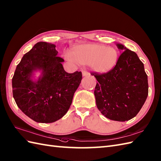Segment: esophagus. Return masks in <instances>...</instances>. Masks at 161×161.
I'll return each instance as SVG.
<instances>
[{"label":"esophagus","mask_w":161,"mask_h":161,"mask_svg":"<svg viewBox=\"0 0 161 161\" xmlns=\"http://www.w3.org/2000/svg\"><path fill=\"white\" fill-rule=\"evenodd\" d=\"M89 73L87 72V71H83L82 72V75H83V76H88L89 75Z\"/></svg>","instance_id":"obj_1"}]
</instances>
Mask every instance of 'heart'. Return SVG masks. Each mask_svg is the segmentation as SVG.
<instances>
[{
  "mask_svg": "<svg viewBox=\"0 0 161 161\" xmlns=\"http://www.w3.org/2000/svg\"><path fill=\"white\" fill-rule=\"evenodd\" d=\"M68 59L81 65H89L93 72L106 74L116 65L118 52L111 46L100 44H87L74 47L71 54L66 55Z\"/></svg>",
  "mask_w": 161,
  "mask_h": 161,
  "instance_id": "heart-1",
  "label": "heart"
}]
</instances>
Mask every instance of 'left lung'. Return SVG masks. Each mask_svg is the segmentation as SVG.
Instances as JSON below:
<instances>
[{"label": "left lung", "instance_id": "left-lung-1", "mask_svg": "<svg viewBox=\"0 0 161 161\" xmlns=\"http://www.w3.org/2000/svg\"><path fill=\"white\" fill-rule=\"evenodd\" d=\"M121 53L115 68L106 74L92 73L97 83L96 106L109 119L125 121L135 117L148 95L147 76L137 54L116 43Z\"/></svg>", "mask_w": 161, "mask_h": 161}]
</instances>
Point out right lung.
Wrapping results in <instances>:
<instances>
[{
    "label": "right lung",
    "instance_id": "1",
    "mask_svg": "<svg viewBox=\"0 0 161 161\" xmlns=\"http://www.w3.org/2000/svg\"><path fill=\"white\" fill-rule=\"evenodd\" d=\"M56 46L40 42L26 53L12 78L13 96L19 108L38 123H53L68 112L82 73L66 72ZM41 75L33 80L34 73Z\"/></svg>",
    "mask_w": 161,
    "mask_h": 161
}]
</instances>
